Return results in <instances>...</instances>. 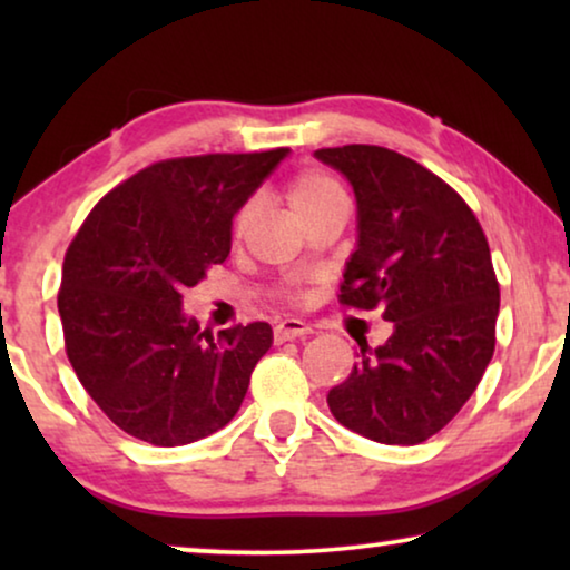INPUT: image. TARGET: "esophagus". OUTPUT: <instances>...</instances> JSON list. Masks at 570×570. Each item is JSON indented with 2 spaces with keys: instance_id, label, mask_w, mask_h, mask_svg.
Listing matches in <instances>:
<instances>
[{
  "instance_id": "1",
  "label": "esophagus",
  "mask_w": 570,
  "mask_h": 570,
  "mask_svg": "<svg viewBox=\"0 0 570 570\" xmlns=\"http://www.w3.org/2000/svg\"><path fill=\"white\" fill-rule=\"evenodd\" d=\"M308 334H314V330L306 322H301V318H279L275 324V342L308 337Z\"/></svg>"
}]
</instances>
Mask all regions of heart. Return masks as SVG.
I'll use <instances>...</instances> for the list:
<instances>
[{"label": "heart", "mask_w": 570, "mask_h": 570, "mask_svg": "<svg viewBox=\"0 0 570 570\" xmlns=\"http://www.w3.org/2000/svg\"><path fill=\"white\" fill-rule=\"evenodd\" d=\"M285 194H287V202H291L293 213L298 215L301 220H306V217L318 213V209H324L326 205H332V202L345 199L342 186L334 181L330 174H324V170H301V174H295L291 181H287ZM252 220H254V202H244V205L236 209V215H233V225H230L233 238L244 236ZM283 295L291 303H306L311 298V291L303 279H285Z\"/></svg>", "instance_id": "heart-1"}]
</instances>
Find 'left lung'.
<instances>
[{
	"instance_id": "left-lung-1",
	"label": "left lung",
	"mask_w": 570,
	"mask_h": 570,
	"mask_svg": "<svg viewBox=\"0 0 570 570\" xmlns=\"http://www.w3.org/2000/svg\"><path fill=\"white\" fill-rule=\"evenodd\" d=\"M353 184L357 248L340 303L394 322L326 402L350 431L415 446L449 425L495 350L501 306L490 246L470 205L407 155L379 145L322 147Z\"/></svg>"
}]
</instances>
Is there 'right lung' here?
<instances>
[{
    "mask_svg": "<svg viewBox=\"0 0 570 570\" xmlns=\"http://www.w3.org/2000/svg\"><path fill=\"white\" fill-rule=\"evenodd\" d=\"M287 147L153 163L90 209L65 254L57 306L72 368L114 425L153 446L220 431L244 402L272 326L213 332L186 287L230 254L236 209Z\"/></svg>",
    "mask_w": 570,
    "mask_h": 570,
    "instance_id": "1",
    "label": "right lung"
}]
</instances>
